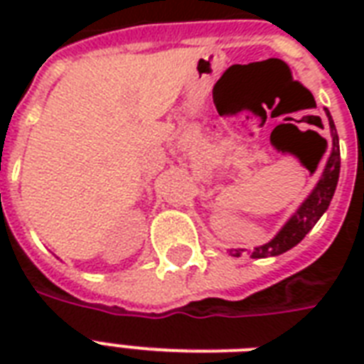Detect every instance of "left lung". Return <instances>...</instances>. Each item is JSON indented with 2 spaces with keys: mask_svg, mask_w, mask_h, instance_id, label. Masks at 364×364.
<instances>
[{
  "mask_svg": "<svg viewBox=\"0 0 364 364\" xmlns=\"http://www.w3.org/2000/svg\"><path fill=\"white\" fill-rule=\"evenodd\" d=\"M327 111L328 124H331V132H333V151L327 160V166L323 170V176L317 183V187L314 188V193L306 198V202L299 208V211L294 213L285 227L279 230L276 238L272 242L260 245L253 251V259H264V257H276L291 247H294L300 240H304V236L310 232L314 225L319 221V217L327 211L333 194L336 191V183H338L340 176V145H338V134H336V126L333 122V117ZM234 257H240V249L234 251Z\"/></svg>",
  "mask_w": 364,
  "mask_h": 364,
  "instance_id": "8db88e82",
  "label": "left lung"
}]
</instances>
